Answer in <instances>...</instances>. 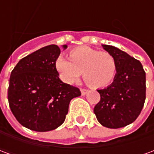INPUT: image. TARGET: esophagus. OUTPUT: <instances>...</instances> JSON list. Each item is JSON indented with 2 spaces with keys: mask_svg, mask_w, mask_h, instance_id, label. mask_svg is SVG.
I'll return each mask as SVG.
<instances>
[{
  "mask_svg": "<svg viewBox=\"0 0 154 154\" xmlns=\"http://www.w3.org/2000/svg\"><path fill=\"white\" fill-rule=\"evenodd\" d=\"M87 92H88V91L86 90V89H81V93H82V96H85Z\"/></svg>",
  "mask_w": 154,
  "mask_h": 154,
  "instance_id": "obj_1",
  "label": "esophagus"
}]
</instances>
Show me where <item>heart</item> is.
Returning <instances> with one entry per match:
<instances>
[{
    "label": "heart",
    "mask_w": 154,
    "mask_h": 154,
    "mask_svg": "<svg viewBox=\"0 0 154 154\" xmlns=\"http://www.w3.org/2000/svg\"><path fill=\"white\" fill-rule=\"evenodd\" d=\"M69 58L60 55L56 61L60 77L64 82L72 84L83 75L89 86L100 88L112 82L116 73L115 57L108 52H99L87 46L71 51Z\"/></svg>",
    "instance_id": "obj_1"
}]
</instances>
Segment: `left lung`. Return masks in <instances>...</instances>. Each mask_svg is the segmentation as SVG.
<instances>
[{
  "instance_id": "1",
  "label": "left lung",
  "mask_w": 154,
  "mask_h": 154,
  "mask_svg": "<svg viewBox=\"0 0 154 154\" xmlns=\"http://www.w3.org/2000/svg\"><path fill=\"white\" fill-rule=\"evenodd\" d=\"M102 47L116 59V73L110 86L97 91L100 100L94 113L101 125L118 129L135 120L145 101L146 74L141 63L111 45Z\"/></svg>"
}]
</instances>
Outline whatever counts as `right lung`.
I'll return each mask as SVG.
<instances>
[{
	"label": "right lung",
	"mask_w": 154,
	"mask_h": 154,
	"mask_svg": "<svg viewBox=\"0 0 154 154\" xmlns=\"http://www.w3.org/2000/svg\"><path fill=\"white\" fill-rule=\"evenodd\" d=\"M60 53L54 44L42 48L20 59L11 73L10 108L27 129L37 132L57 129L65 120L71 100L81 96L77 87L58 77L56 61Z\"/></svg>",
	"instance_id": "1"
}]
</instances>
